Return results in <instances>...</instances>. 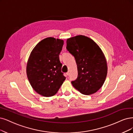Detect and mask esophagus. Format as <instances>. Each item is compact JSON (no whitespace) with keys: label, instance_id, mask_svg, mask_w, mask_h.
<instances>
[{"label":"esophagus","instance_id":"1","mask_svg":"<svg viewBox=\"0 0 133 133\" xmlns=\"http://www.w3.org/2000/svg\"><path fill=\"white\" fill-rule=\"evenodd\" d=\"M69 75H70V73H69V72H67V73H66V75H67V76H69Z\"/></svg>","mask_w":133,"mask_h":133}]
</instances>
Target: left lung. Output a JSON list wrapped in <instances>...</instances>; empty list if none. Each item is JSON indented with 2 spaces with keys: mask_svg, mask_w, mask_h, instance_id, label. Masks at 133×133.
<instances>
[{
  "mask_svg": "<svg viewBox=\"0 0 133 133\" xmlns=\"http://www.w3.org/2000/svg\"><path fill=\"white\" fill-rule=\"evenodd\" d=\"M66 49L75 57L77 78L71 82L81 93L91 95L99 90L107 76V66L101 49L91 39L77 36L67 39Z\"/></svg>",
  "mask_w": 133,
  "mask_h": 133,
  "instance_id": "obj_1",
  "label": "left lung"
}]
</instances>
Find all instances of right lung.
Wrapping results in <instances>:
<instances>
[{
	"label": "right lung",
	"instance_id": "add662e5",
	"mask_svg": "<svg viewBox=\"0 0 133 133\" xmlns=\"http://www.w3.org/2000/svg\"><path fill=\"white\" fill-rule=\"evenodd\" d=\"M63 43L61 39L46 38L37 44L29 57L28 81L33 89L43 96L56 94L66 79L59 58Z\"/></svg>",
	"mask_w": 133,
	"mask_h": 133
}]
</instances>
